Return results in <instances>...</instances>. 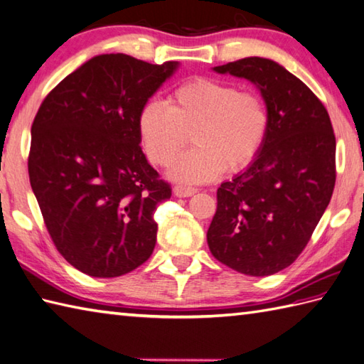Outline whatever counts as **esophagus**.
<instances>
[{
    "mask_svg": "<svg viewBox=\"0 0 364 364\" xmlns=\"http://www.w3.org/2000/svg\"><path fill=\"white\" fill-rule=\"evenodd\" d=\"M173 191L177 198H190L195 195V193H198V188L187 187V185H176Z\"/></svg>",
    "mask_w": 364,
    "mask_h": 364,
    "instance_id": "34e87169",
    "label": "esophagus"
}]
</instances>
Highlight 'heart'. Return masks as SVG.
Returning <instances> with one entry per match:
<instances>
[{"mask_svg": "<svg viewBox=\"0 0 364 364\" xmlns=\"http://www.w3.org/2000/svg\"><path fill=\"white\" fill-rule=\"evenodd\" d=\"M268 131V110L254 90H238L223 80L198 77L179 85L166 106L144 104L139 114V135L154 165L171 164L192 135L196 148L173 162L169 177L203 183L223 169L235 173L257 156Z\"/></svg>", "mask_w": 364, "mask_h": 364, "instance_id": "obj_1", "label": "heart"}]
</instances>
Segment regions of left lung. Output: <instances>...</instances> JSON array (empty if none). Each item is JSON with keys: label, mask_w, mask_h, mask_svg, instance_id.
<instances>
[{"label": "left lung", "mask_w": 364, "mask_h": 364, "mask_svg": "<svg viewBox=\"0 0 364 364\" xmlns=\"http://www.w3.org/2000/svg\"><path fill=\"white\" fill-rule=\"evenodd\" d=\"M213 70L257 85L268 131L252 164L218 188L207 243L229 268L271 276L302 252L332 198L333 127L316 95L277 62L246 58Z\"/></svg>", "instance_id": "left-lung-1"}]
</instances>
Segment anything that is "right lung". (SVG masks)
<instances>
[{
    "instance_id": "1",
    "label": "right lung",
    "mask_w": 364,
    "mask_h": 364,
    "mask_svg": "<svg viewBox=\"0 0 364 364\" xmlns=\"http://www.w3.org/2000/svg\"><path fill=\"white\" fill-rule=\"evenodd\" d=\"M179 67L101 54L55 85L31 127L29 181L53 243L92 277L139 268L171 198L140 148L139 114Z\"/></svg>"
}]
</instances>
